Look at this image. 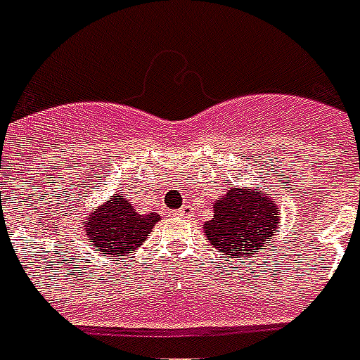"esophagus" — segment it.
<instances>
[{
	"label": "esophagus",
	"instance_id": "34e87169",
	"mask_svg": "<svg viewBox=\"0 0 360 360\" xmlns=\"http://www.w3.org/2000/svg\"><path fill=\"white\" fill-rule=\"evenodd\" d=\"M177 215H181V217H192V215H194V210H192L191 204H185V205H183V207H181L179 211H177Z\"/></svg>",
	"mask_w": 360,
	"mask_h": 360
}]
</instances>
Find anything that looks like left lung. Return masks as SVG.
Returning a JSON list of instances; mask_svg holds the SVG:
<instances>
[{"label":"left lung","instance_id":"1","mask_svg":"<svg viewBox=\"0 0 360 360\" xmlns=\"http://www.w3.org/2000/svg\"><path fill=\"white\" fill-rule=\"evenodd\" d=\"M213 210V219L204 226L205 236L215 249L230 255L229 259H240L241 255L249 259L264 251L279 221L278 205L253 194L251 188L229 191Z\"/></svg>","mask_w":360,"mask_h":360}]
</instances>
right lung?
Segmentation results:
<instances>
[{
    "mask_svg": "<svg viewBox=\"0 0 360 360\" xmlns=\"http://www.w3.org/2000/svg\"><path fill=\"white\" fill-rule=\"evenodd\" d=\"M158 221L160 215H156L155 211L141 215L134 210L130 200L117 194L111 202L98 207L94 215L89 217L84 232L94 241L92 245L103 255L124 257L143 243Z\"/></svg>",
    "mask_w": 360,
    "mask_h": 360,
    "instance_id": "1",
    "label": "right lung"
}]
</instances>
